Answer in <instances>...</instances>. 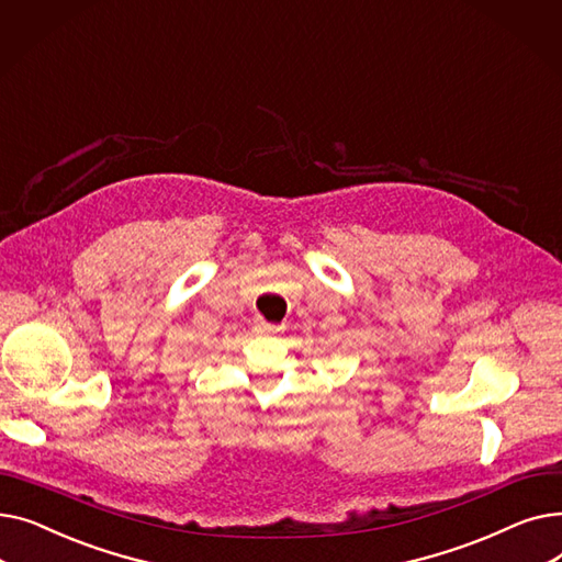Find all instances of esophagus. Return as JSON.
Returning a JSON list of instances; mask_svg holds the SVG:
<instances>
[{"label":"esophagus","mask_w":562,"mask_h":562,"mask_svg":"<svg viewBox=\"0 0 562 562\" xmlns=\"http://www.w3.org/2000/svg\"><path fill=\"white\" fill-rule=\"evenodd\" d=\"M252 330H255V335H261V337H269V335L280 333L278 326H273V323H266V321H257Z\"/></svg>","instance_id":"1"}]
</instances>
